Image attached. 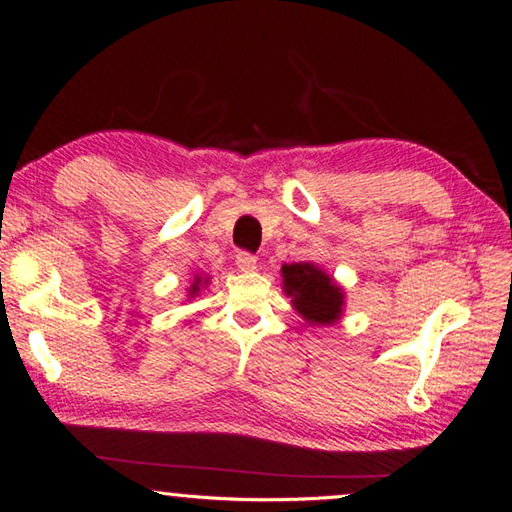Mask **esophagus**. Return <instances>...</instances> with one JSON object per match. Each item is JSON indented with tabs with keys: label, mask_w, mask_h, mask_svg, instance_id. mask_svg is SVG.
Wrapping results in <instances>:
<instances>
[{
	"label": "esophagus",
	"mask_w": 512,
	"mask_h": 512,
	"mask_svg": "<svg viewBox=\"0 0 512 512\" xmlns=\"http://www.w3.org/2000/svg\"><path fill=\"white\" fill-rule=\"evenodd\" d=\"M236 265H238L240 272H254L256 270V256L249 254V251H238Z\"/></svg>",
	"instance_id": "1"
}]
</instances>
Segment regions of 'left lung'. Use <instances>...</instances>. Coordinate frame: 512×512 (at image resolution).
I'll return each instance as SVG.
<instances>
[{"label": "left lung", "instance_id": "left-lung-1", "mask_svg": "<svg viewBox=\"0 0 512 512\" xmlns=\"http://www.w3.org/2000/svg\"><path fill=\"white\" fill-rule=\"evenodd\" d=\"M283 292L292 299V308L313 326H331L345 313L342 286L315 263L281 265Z\"/></svg>", "mask_w": 512, "mask_h": 512}]
</instances>
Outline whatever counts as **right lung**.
<instances>
[{
	"label": "right lung",
	"instance_id": "right-lung-1",
	"mask_svg": "<svg viewBox=\"0 0 512 512\" xmlns=\"http://www.w3.org/2000/svg\"><path fill=\"white\" fill-rule=\"evenodd\" d=\"M208 283H211V276H204V274H195V279H192V283H190V288H188V299H195V297H199V292L204 290Z\"/></svg>",
	"mask_w": 512,
	"mask_h": 512
}]
</instances>
